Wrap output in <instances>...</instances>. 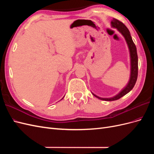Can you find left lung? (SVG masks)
Returning a JSON list of instances; mask_svg holds the SVG:
<instances>
[{"instance_id":"8db88e82","label":"left lung","mask_w":154,"mask_h":154,"mask_svg":"<svg viewBox=\"0 0 154 154\" xmlns=\"http://www.w3.org/2000/svg\"><path fill=\"white\" fill-rule=\"evenodd\" d=\"M111 25L112 27L117 29L122 34L126 42H127L130 55V77L127 86H126L122 91L119 92V94L116 95L114 97H109V98H103V97H100L92 93L93 95L97 97L98 99L105 101L117 100L121 98V97H123V96H125V94H127V93H128L132 89L135 84H136L138 74V58L137 49L136 45L134 44L131 35H130L129 30L128 29L127 27L125 26L123 23L117 19H116V18H113V20H112Z\"/></svg>"}]
</instances>
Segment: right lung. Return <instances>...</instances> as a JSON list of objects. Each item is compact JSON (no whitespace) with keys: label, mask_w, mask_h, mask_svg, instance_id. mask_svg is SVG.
Instances as JSON below:
<instances>
[{"label":"right lung","mask_w":154,"mask_h":154,"mask_svg":"<svg viewBox=\"0 0 154 154\" xmlns=\"http://www.w3.org/2000/svg\"><path fill=\"white\" fill-rule=\"evenodd\" d=\"M63 98H62V99H63Z\"/></svg>","instance_id":"right-lung-1"}]
</instances>
